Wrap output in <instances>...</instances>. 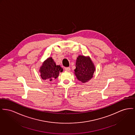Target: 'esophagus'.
Returning <instances> with one entry per match:
<instances>
[{"instance_id": "esophagus-1", "label": "esophagus", "mask_w": 135, "mask_h": 135, "mask_svg": "<svg viewBox=\"0 0 135 135\" xmlns=\"http://www.w3.org/2000/svg\"><path fill=\"white\" fill-rule=\"evenodd\" d=\"M65 70L66 71H69L70 70V67H66V68H65Z\"/></svg>"}]
</instances>
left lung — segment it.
<instances>
[{
	"mask_svg": "<svg viewBox=\"0 0 135 135\" xmlns=\"http://www.w3.org/2000/svg\"><path fill=\"white\" fill-rule=\"evenodd\" d=\"M74 74L78 79L85 83L93 78L95 66L89 56H79L76 60Z\"/></svg>",
	"mask_w": 135,
	"mask_h": 135,
	"instance_id": "obj_1",
	"label": "left lung"
}]
</instances>
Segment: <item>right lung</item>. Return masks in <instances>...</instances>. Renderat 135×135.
<instances>
[{"label":"right lung","instance_id":"right-lung-1","mask_svg":"<svg viewBox=\"0 0 135 135\" xmlns=\"http://www.w3.org/2000/svg\"><path fill=\"white\" fill-rule=\"evenodd\" d=\"M63 70V68L60 65H56L52 58L50 57L43 63L39 71L42 79L51 81L56 79L59 76L60 72H62Z\"/></svg>","mask_w":135,"mask_h":135}]
</instances>
